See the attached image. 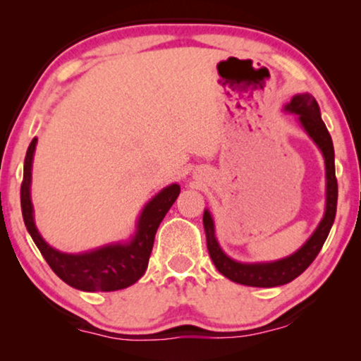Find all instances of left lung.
<instances>
[{
    "label": "left lung",
    "instance_id": "1",
    "mask_svg": "<svg viewBox=\"0 0 361 361\" xmlns=\"http://www.w3.org/2000/svg\"><path fill=\"white\" fill-rule=\"evenodd\" d=\"M286 110L298 113L299 120L302 123L304 130L309 133V136L315 141V145L320 147L325 157V172H327V209L325 215L317 230L310 236L299 251L290 255L289 258L274 261V263H258V264H243L230 259L224 251L220 250L219 243L215 240L214 220L209 212H204V228L207 235V248L215 268L220 271L225 278L235 281L238 284L253 286V288H274V286L288 284L290 281L302 274L309 268L310 263L317 258L319 251L327 240L329 231L332 228L335 214H337V197L338 185L337 177H335V154L332 137L329 135V130L325 128V123L320 118V110L317 102L309 93L295 95Z\"/></svg>",
    "mask_w": 361,
    "mask_h": 361
}]
</instances>
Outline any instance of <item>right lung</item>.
Listing matches in <instances>:
<instances>
[{"instance_id": "add662e5", "label": "right lung", "mask_w": 361, "mask_h": 361, "mask_svg": "<svg viewBox=\"0 0 361 361\" xmlns=\"http://www.w3.org/2000/svg\"><path fill=\"white\" fill-rule=\"evenodd\" d=\"M37 140L34 137L27 147L24 159V176L21 182V210L29 235L41 251L44 259L51 269L72 288L87 290V293H110V290L125 289L135 284L145 274L147 261L154 245L157 226L164 219L167 210L174 204L179 195L180 187L172 184L161 190L149 204L145 207L137 221V231L130 243L111 245L95 250L92 253L67 255L49 246L42 236L37 233L32 219V204L29 187H31V167L32 154L36 149Z\"/></svg>"}]
</instances>
